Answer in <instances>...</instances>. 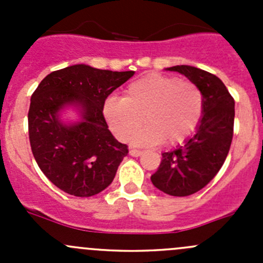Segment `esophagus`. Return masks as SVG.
<instances>
[{"label": "esophagus", "instance_id": "1", "mask_svg": "<svg viewBox=\"0 0 263 263\" xmlns=\"http://www.w3.org/2000/svg\"><path fill=\"white\" fill-rule=\"evenodd\" d=\"M141 154H142V151L137 150V148H131V150H129V155L131 156H140Z\"/></svg>", "mask_w": 263, "mask_h": 263}]
</instances>
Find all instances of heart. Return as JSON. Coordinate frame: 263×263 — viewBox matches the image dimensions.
<instances>
[{
    "label": "heart",
    "instance_id": "obj_1",
    "mask_svg": "<svg viewBox=\"0 0 263 263\" xmlns=\"http://www.w3.org/2000/svg\"><path fill=\"white\" fill-rule=\"evenodd\" d=\"M103 115L121 141H127L144 119L147 124L134 136L135 144L154 146L164 142L173 146L197 129L203 116V94L192 81L148 73L132 81L123 98H108Z\"/></svg>",
    "mask_w": 263,
    "mask_h": 263
}]
</instances>
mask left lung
<instances>
[{
	"mask_svg": "<svg viewBox=\"0 0 263 263\" xmlns=\"http://www.w3.org/2000/svg\"><path fill=\"white\" fill-rule=\"evenodd\" d=\"M195 82L203 94V116L197 132L184 145L163 153L151 182L161 192L177 197L202 190L214 179L229 153L234 132V99L224 82L213 73L192 66H174Z\"/></svg>",
	"mask_w": 263,
	"mask_h": 263,
	"instance_id": "obj_1",
	"label": "left lung"
}]
</instances>
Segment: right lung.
Wrapping results in <instances>:
<instances>
[{
	"label": "right lung",
	"instance_id": "right-lung-1",
	"mask_svg": "<svg viewBox=\"0 0 263 263\" xmlns=\"http://www.w3.org/2000/svg\"><path fill=\"white\" fill-rule=\"evenodd\" d=\"M134 73L73 65L47 75L31 95V151L44 176L63 192L90 197L115 179L128 146L108 129L103 105ZM68 104L79 105L83 112V121L70 126L58 119V112Z\"/></svg>",
	"mask_w": 263,
	"mask_h": 263
}]
</instances>
